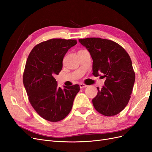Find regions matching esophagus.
I'll return each mask as SVG.
<instances>
[{
    "label": "esophagus",
    "mask_w": 152,
    "mask_h": 152,
    "mask_svg": "<svg viewBox=\"0 0 152 152\" xmlns=\"http://www.w3.org/2000/svg\"><path fill=\"white\" fill-rule=\"evenodd\" d=\"M79 86H80V88H84V87H87V85H86V84H82V83L79 84Z\"/></svg>",
    "instance_id": "34e87169"
}]
</instances>
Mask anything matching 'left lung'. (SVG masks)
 <instances>
[{"instance_id": "8db88e82", "label": "left lung", "mask_w": 152, "mask_h": 152, "mask_svg": "<svg viewBox=\"0 0 152 152\" xmlns=\"http://www.w3.org/2000/svg\"><path fill=\"white\" fill-rule=\"evenodd\" d=\"M93 59V74L103 73L104 85L98 89L93 99L97 111L105 116H113L122 112L131 98L135 82V73L129 55L120 45L101 38L79 40Z\"/></svg>"}]
</instances>
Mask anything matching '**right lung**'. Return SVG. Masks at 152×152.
<instances>
[{"label":"right lung","mask_w":152,"mask_h":152,"mask_svg":"<svg viewBox=\"0 0 152 152\" xmlns=\"http://www.w3.org/2000/svg\"><path fill=\"white\" fill-rule=\"evenodd\" d=\"M76 40L53 39L33 48L27 58L23 73L24 87L30 104L40 117L50 122L65 118L80 91L78 84L64 89L58 87L54 76L63 67V59Z\"/></svg>","instance_id":"obj_1"}]
</instances>
